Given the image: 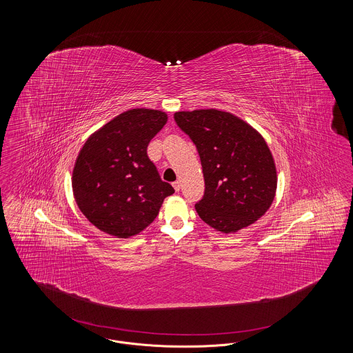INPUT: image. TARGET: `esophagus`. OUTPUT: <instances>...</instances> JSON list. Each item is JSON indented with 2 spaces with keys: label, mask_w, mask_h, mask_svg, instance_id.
<instances>
[{
  "label": "esophagus",
  "mask_w": 353,
  "mask_h": 353,
  "mask_svg": "<svg viewBox=\"0 0 353 353\" xmlns=\"http://www.w3.org/2000/svg\"><path fill=\"white\" fill-rule=\"evenodd\" d=\"M173 188H174V190H176V192H179V190H180V188H181L180 181H174V183H173Z\"/></svg>",
  "instance_id": "obj_1"
}]
</instances>
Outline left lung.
Listing matches in <instances>:
<instances>
[{
	"label": "left lung",
	"mask_w": 353,
	"mask_h": 353,
	"mask_svg": "<svg viewBox=\"0 0 353 353\" xmlns=\"http://www.w3.org/2000/svg\"><path fill=\"white\" fill-rule=\"evenodd\" d=\"M174 120L201 159L205 193L196 203L200 219L225 234L261 219L278 184L274 157L262 134L245 120L214 108L180 111Z\"/></svg>",
	"instance_id": "1"
}]
</instances>
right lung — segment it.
I'll return each instance as SVG.
<instances>
[{
	"label": "right lung",
	"instance_id": "obj_1",
	"mask_svg": "<svg viewBox=\"0 0 353 353\" xmlns=\"http://www.w3.org/2000/svg\"><path fill=\"white\" fill-rule=\"evenodd\" d=\"M167 120L163 111L132 108L85 140L72 170V193L85 219L101 232L118 238L139 234L174 193L147 154Z\"/></svg>",
	"mask_w": 353,
	"mask_h": 353
}]
</instances>
